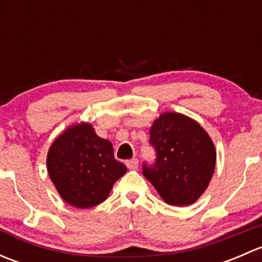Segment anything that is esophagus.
<instances>
[{
  "instance_id": "34e87169",
  "label": "esophagus",
  "mask_w": 262,
  "mask_h": 262,
  "mask_svg": "<svg viewBox=\"0 0 262 262\" xmlns=\"http://www.w3.org/2000/svg\"><path fill=\"white\" fill-rule=\"evenodd\" d=\"M125 165L129 170H136V168L138 167V160H137V158H132V160L126 161Z\"/></svg>"
}]
</instances>
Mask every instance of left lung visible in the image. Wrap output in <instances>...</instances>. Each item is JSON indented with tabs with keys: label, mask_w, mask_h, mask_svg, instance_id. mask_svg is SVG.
Returning <instances> with one entry per match:
<instances>
[{
	"label": "left lung",
	"mask_w": 262,
	"mask_h": 262,
	"mask_svg": "<svg viewBox=\"0 0 262 262\" xmlns=\"http://www.w3.org/2000/svg\"><path fill=\"white\" fill-rule=\"evenodd\" d=\"M149 143L153 165L143 175L167 204L186 207L207 190L215 167V148L199 123L179 113H163L153 121Z\"/></svg>",
	"instance_id": "8db88e82"
}]
</instances>
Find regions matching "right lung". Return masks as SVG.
Returning a JSON list of instances; mask_svg holds the SVG:
<instances>
[{
    "instance_id": "1",
    "label": "right lung",
    "mask_w": 262,
    "mask_h": 262,
    "mask_svg": "<svg viewBox=\"0 0 262 262\" xmlns=\"http://www.w3.org/2000/svg\"><path fill=\"white\" fill-rule=\"evenodd\" d=\"M47 168L62 199L81 209L106 200L114 182L126 172L125 165L115 160L113 144L89 123L70 126L53 142Z\"/></svg>"
}]
</instances>
